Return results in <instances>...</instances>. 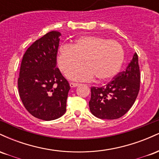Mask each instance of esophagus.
Instances as JSON below:
<instances>
[{
	"instance_id": "1",
	"label": "esophagus",
	"mask_w": 159,
	"mask_h": 159,
	"mask_svg": "<svg viewBox=\"0 0 159 159\" xmlns=\"http://www.w3.org/2000/svg\"><path fill=\"white\" fill-rule=\"evenodd\" d=\"M69 85H70L71 87H78V86H79L80 84L74 83V82H71V83L69 84Z\"/></svg>"
}]
</instances>
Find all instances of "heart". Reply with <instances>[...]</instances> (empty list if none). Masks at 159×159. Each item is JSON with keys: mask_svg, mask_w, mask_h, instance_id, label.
<instances>
[{"mask_svg": "<svg viewBox=\"0 0 159 159\" xmlns=\"http://www.w3.org/2000/svg\"><path fill=\"white\" fill-rule=\"evenodd\" d=\"M125 59L122 45L115 40L98 36H82L73 45L63 44L58 51L57 63L69 79L78 81H91L96 77L102 81L114 78L121 69Z\"/></svg>", "mask_w": 159, "mask_h": 159, "instance_id": "obj_1", "label": "heart"}]
</instances>
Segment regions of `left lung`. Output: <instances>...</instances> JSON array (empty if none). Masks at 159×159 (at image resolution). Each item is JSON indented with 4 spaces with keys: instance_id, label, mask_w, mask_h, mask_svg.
<instances>
[{
    "instance_id": "obj_1",
    "label": "left lung",
    "mask_w": 159,
    "mask_h": 159,
    "mask_svg": "<svg viewBox=\"0 0 159 159\" xmlns=\"http://www.w3.org/2000/svg\"><path fill=\"white\" fill-rule=\"evenodd\" d=\"M140 75L138 54L133 55L125 71L101 87H91L90 110L99 119L115 120L132 107L140 90Z\"/></svg>"
}]
</instances>
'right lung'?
<instances>
[{"label": "right lung", "mask_w": 159, "mask_h": 159, "mask_svg": "<svg viewBox=\"0 0 159 159\" xmlns=\"http://www.w3.org/2000/svg\"><path fill=\"white\" fill-rule=\"evenodd\" d=\"M61 34L53 30L27 49L20 67L18 88L27 111L38 119L53 120L66 110L70 87L57 66Z\"/></svg>", "instance_id": "add662e5"}]
</instances>
